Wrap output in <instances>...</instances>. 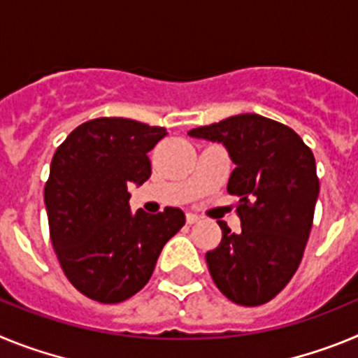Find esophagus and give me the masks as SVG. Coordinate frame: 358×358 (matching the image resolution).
Wrapping results in <instances>:
<instances>
[{
	"mask_svg": "<svg viewBox=\"0 0 358 358\" xmlns=\"http://www.w3.org/2000/svg\"><path fill=\"white\" fill-rule=\"evenodd\" d=\"M201 220V217H199L197 213H186V222L188 224H195Z\"/></svg>",
	"mask_w": 358,
	"mask_h": 358,
	"instance_id": "1",
	"label": "esophagus"
}]
</instances>
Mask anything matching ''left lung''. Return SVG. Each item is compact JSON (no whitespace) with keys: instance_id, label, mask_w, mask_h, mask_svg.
<instances>
[{"instance_id":"left-lung-1","label":"left lung","mask_w":358,"mask_h":358,"mask_svg":"<svg viewBox=\"0 0 358 358\" xmlns=\"http://www.w3.org/2000/svg\"><path fill=\"white\" fill-rule=\"evenodd\" d=\"M188 134L222 143L235 163L227 192L240 197L242 233L218 224L222 240L206 252L211 278L236 305H264L301 264L319 197L314 154L290 127L251 113Z\"/></svg>"}]
</instances>
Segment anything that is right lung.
<instances>
[{"mask_svg":"<svg viewBox=\"0 0 358 358\" xmlns=\"http://www.w3.org/2000/svg\"><path fill=\"white\" fill-rule=\"evenodd\" d=\"M169 134L129 118L78 125L53 154L44 204L50 238L71 285L100 303H120L150 280L161 249L185 226L179 208L132 213L131 182L150 177L148 152Z\"/></svg>","mask_w":358,"mask_h":358,"instance_id":"right-lung-1","label":"right lung"}]
</instances>
